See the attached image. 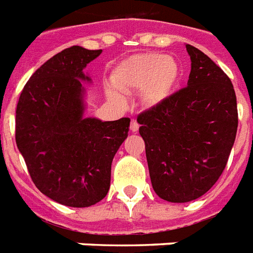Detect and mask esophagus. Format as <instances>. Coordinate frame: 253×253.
<instances>
[{"mask_svg": "<svg viewBox=\"0 0 253 253\" xmlns=\"http://www.w3.org/2000/svg\"><path fill=\"white\" fill-rule=\"evenodd\" d=\"M130 128H131V131H132V132H136V131L139 130V123L136 122L135 119H132V121H131Z\"/></svg>", "mask_w": 253, "mask_h": 253, "instance_id": "obj_1", "label": "esophagus"}]
</instances>
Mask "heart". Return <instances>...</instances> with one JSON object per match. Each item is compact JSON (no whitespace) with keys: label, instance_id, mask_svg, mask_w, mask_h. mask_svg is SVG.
<instances>
[{"label":"heart","instance_id":"b5f03b06","mask_svg":"<svg viewBox=\"0 0 253 253\" xmlns=\"http://www.w3.org/2000/svg\"><path fill=\"white\" fill-rule=\"evenodd\" d=\"M178 77L180 65L173 57L162 53H140L121 61L111 73V83L123 93L142 91L143 102L154 106L172 93ZM107 94L122 99L114 89H109Z\"/></svg>","mask_w":253,"mask_h":253}]
</instances>
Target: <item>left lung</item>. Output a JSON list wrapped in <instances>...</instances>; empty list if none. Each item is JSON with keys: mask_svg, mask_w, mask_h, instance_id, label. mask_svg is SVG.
<instances>
[{"mask_svg": "<svg viewBox=\"0 0 253 253\" xmlns=\"http://www.w3.org/2000/svg\"><path fill=\"white\" fill-rule=\"evenodd\" d=\"M188 86L138 115L139 134L154 190L169 202L204 196L226 168L238 130L231 80L196 47L186 44Z\"/></svg>", "mask_w": 253, "mask_h": 253, "instance_id": "left-lung-1", "label": "left lung"}]
</instances>
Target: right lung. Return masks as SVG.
<instances>
[{
    "label": "right lung",
    "mask_w": 253,
    "mask_h": 253,
    "mask_svg": "<svg viewBox=\"0 0 253 253\" xmlns=\"http://www.w3.org/2000/svg\"><path fill=\"white\" fill-rule=\"evenodd\" d=\"M102 49H63L38 68L22 89L15 142L31 180L51 200L87 208L105 198L111 163L127 138L130 118H83V69Z\"/></svg>",
    "instance_id": "1"
}]
</instances>
